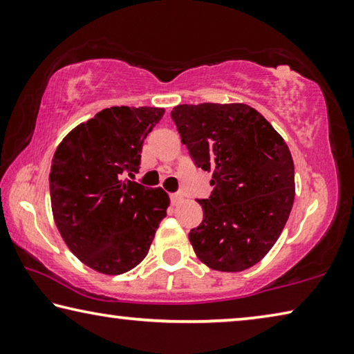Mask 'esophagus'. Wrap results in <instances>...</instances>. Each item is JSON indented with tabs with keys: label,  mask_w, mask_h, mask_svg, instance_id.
Segmentation results:
<instances>
[{
	"label": "esophagus",
	"mask_w": 354,
	"mask_h": 354,
	"mask_svg": "<svg viewBox=\"0 0 354 354\" xmlns=\"http://www.w3.org/2000/svg\"><path fill=\"white\" fill-rule=\"evenodd\" d=\"M170 198H171V203H173V205H178V203L181 201V200L184 198V196H183V194H179V192H178V194H171V195H170Z\"/></svg>",
	"instance_id": "esophagus-1"
}]
</instances>
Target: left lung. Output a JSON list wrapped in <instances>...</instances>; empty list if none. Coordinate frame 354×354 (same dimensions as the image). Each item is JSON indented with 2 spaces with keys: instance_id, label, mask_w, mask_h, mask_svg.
<instances>
[{
  "instance_id": "1",
  "label": "left lung",
  "mask_w": 354,
  "mask_h": 354,
  "mask_svg": "<svg viewBox=\"0 0 354 354\" xmlns=\"http://www.w3.org/2000/svg\"><path fill=\"white\" fill-rule=\"evenodd\" d=\"M170 115L195 165L212 171L211 196L198 200L205 217L189 232L195 254L212 270H247L289 218L295 198L289 147L247 104H179Z\"/></svg>"
}]
</instances>
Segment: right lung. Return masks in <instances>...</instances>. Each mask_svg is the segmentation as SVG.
<instances>
[{
	"label": "right lung",
	"mask_w": 354,
	"mask_h": 354,
	"mask_svg": "<svg viewBox=\"0 0 354 354\" xmlns=\"http://www.w3.org/2000/svg\"><path fill=\"white\" fill-rule=\"evenodd\" d=\"M160 107L113 106L76 127L57 147L50 171L53 215L77 259L104 274H122L148 254L167 215L165 192L134 178L143 140Z\"/></svg>",
	"instance_id": "1"
}]
</instances>
